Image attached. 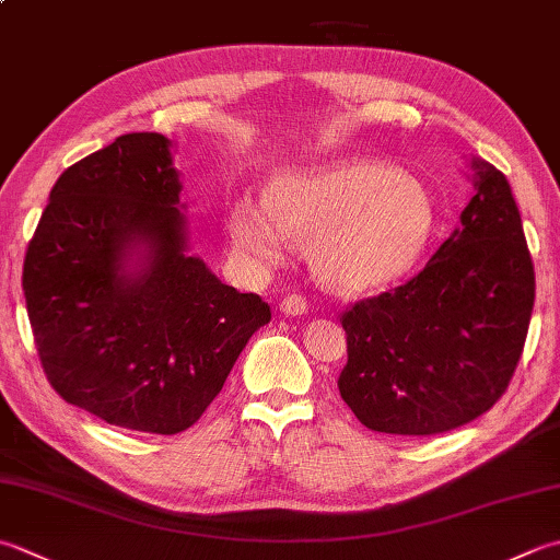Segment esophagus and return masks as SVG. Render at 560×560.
<instances>
[{
    "instance_id": "1",
    "label": "esophagus",
    "mask_w": 560,
    "mask_h": 560,
    "mask_svg": "<svg viewBox=\"0 0 560 560\" xmlns=\"http://www.w3.org/2000/svg\"><path fill=\"white\" fill-rule=\"evenodd\" d=\"M279 311L287 317H299V315H305V311H308V301H305L301 293H289L287 299L279 303Z\"/></svg>"
}]
</instances>
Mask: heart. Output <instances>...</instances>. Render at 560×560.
<instances>
[{
	"mask_svg": "<svg viewBox=\"0 0 560 560\" xmlns=\"http://www.w3.org/2000/svg\"><path fill=\"white\" fill-rule=\"evenodd\" d=\"M436 221L440 208L420 177L383 160L345 158L279 172L267 201L237 199L225 225L249 271L277 267L295 240L308 243L311 269L325 287L366 293L420 265Z\"/></svg>",
	"mask_w": 560,
	"mask_h": 560,
	"instance_id": "b5f03b06",
	"label": "heart"
}]
</instances>
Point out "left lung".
<instances>
[{
    "mask_svg": "<svg viewBox=\"0 0 560 560\" xmlns=\"http://www.w3.org/2000/svg\"><path fill=\"white\" fill-rule=\"evenodd\" d=\"M462 225L402 287L342 315L339 396L374 432L427 436L490 410L510 386L534 308V265L505 174L470 160Z\"/></svg>",
    "mask_w": 560,
    "mask_h": 560,
    "instance_id": "left-lung-1",
    "label": "left lung"
}]
</instances>
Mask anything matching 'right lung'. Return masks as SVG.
<instances>
[{
	"mask_svg": "<svg viewBox=\"0 0 560 560\" xmlns=\"http://www.w3.org/2000/svg\"><path fill=\"white\" fill-rule=\"evenodd\" d=\"M172 140L126 133L60 174L24 261L43 371L108 424L177 434L271 320L189 255Z\"/></svg>",
	"mask_w": 560,
	"mask_h": 560,
	"instance_id": "add662e5",
	"label": "right lung"
}]
</instances>
